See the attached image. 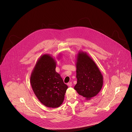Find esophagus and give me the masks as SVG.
Here are the masks:
<instances>
[{"mask_svg":"<svg viewBox=\"0 0 132 132\" xmlns=\"http://www.w3.org/2000/svg\"><path fill=\"white\" fill-rule=\"evenodd\" d=\"M67 85L69 86V87H71L72 86V82H70L69 83L67 84Z\"/></svg>","mask_w":132,"mask_h":132,"instance_id":"1","label":"esophagus"}]
</instances>
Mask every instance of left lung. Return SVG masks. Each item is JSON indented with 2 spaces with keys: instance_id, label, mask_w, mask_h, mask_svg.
<instances>
[{
  "instance_id": "obj_1",
  "label": "left lung",
  "mask_w": 132,
  "mask_h": 132,
  "mask_svg": "<svg viewBox=\"0 0 132 132\" xmlns=\"http://www.w3.org/2000/svg\"><path fill=\"white\" fill-rule=\"evenodd\" d=\"M76 59L77 84L74 89L86 100H91L101 91L103 77L97 65L85 52L79 51Z\"/></svg>"
}]
</instances>
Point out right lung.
Returning a JSON list of instances; mask_svg holds the SVG:
<instances>
[{
    "mask_svg": "<svg viewBox=\"0 0 132 132\" xmlns=\"http://www.w3.org/2000/svg\"><path fill=\"white\" fill-rule=\"evenodd\" d=\"M61 54L58 55L57 60ZM56 61L49 54L37 60L30 76V84L35 95L44 105L59 107L63 102L68 86L55 70Z\"/></svg>",
    "mask_w": 132,
    "mask_h": 132,
    "instance_id": "obj_1",
    "label": "right lung"
}]
</instances>
